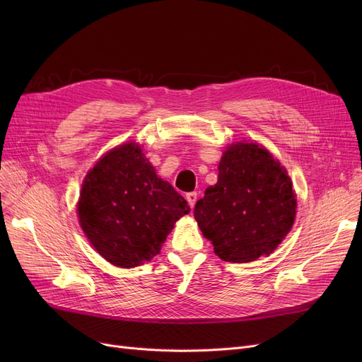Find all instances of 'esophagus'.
Returning <instances> with one entry per match:
<instances>
[{
	"mask_svg": "<svg viewBox=\"0 0 362 362\" xmlns=\"http://www.w3.org/2000/svg\"><path fill=\"white\" fill-rule=\"evenodd\" d=\"M186 199H187V204L191 205V208H194L195 204H197V199H198V194L197 192H189V194H186Z\"/></svg>",
	"mask_w": 362,
	"mask_h": 362,
	"instance_id": "1",
	"label": "esophagus"
}]
</instances>
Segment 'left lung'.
Listing matches in <instances>:
<instances>
[{"label": "left lung", "mask_w": 362, "mask_h": 362, "mask_svg": "<svg viewBox=\"0 0 362 362\" xmlns=\"http://www.w3.org/2000/svg\"><path fill=\"white\" fill-rule=\"evenodd\" d=\"M296 198L291 177L257 144H233L218 164V182L194 210L202 235L223 261L250 262L272 254L292 229Z\"/></svg>", "instance_id": "8db88e82"}]
</instances>
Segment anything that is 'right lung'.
<instances>
[{
  "label": "right lung",
  "mask_w": 362,
  "mask_h": 362,
  "mask_svg": "<svg viewBox=\"0 0 362 362\" xmlns=\"http://www.w3.org/2000/svg\"><path fill=\"white\" fill-rule=\"evenodd\" d=\"M78 211L93 248L117 267L132 269L160 252L175 223L191 208L157 176L141 146L124 144L86 175Z\"/></svg>",
  "instance_id": "1"
}]
</instances>
